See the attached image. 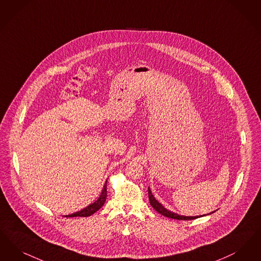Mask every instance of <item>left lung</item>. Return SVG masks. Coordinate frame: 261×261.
<instances>
[{
	"label": "left lung",
	"mask_w": 261,
	"mask_h": 261,
	"mask_svg": "<svg viewBox=\"0 0 261 261\" xmlns=\"http://www.w3.org/2000/svg\"><path fill=\"white\" fill-rule=\"evenodd\" d=\"M148 195H149V201H150V204L154 207V210H155V211H157V212H158L159 214H161L162 216H166V217H170V218H172V219H177V220H192V219H196V218H199V217L204 216H179V215H177L176 213H173V212H170L169 210H167L163 204L159 203V202L155 199V197L153 196V194L151 192V190H150V188H149V187H148ZM215 212H216V211H215ZM215 212H213V213H211V214H214ZM211 214H208V215H211Z\"/></svg>",
	"instance_id": "1"
}]
</instances>
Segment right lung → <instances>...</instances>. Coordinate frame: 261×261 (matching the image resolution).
Returning a JSON list of instances; mask_svg holds the SVG:
<instances>
[{
	"instance_id": "add662e5",
	"label": "right lung",
	"mask_w": 261,
	"mask_h": 261,
	"mask_svg": "<svg viewBox=\"0 0 261 261\" xmlns=\"http://www.w3.org/2000/svg\"><path fill=\"white\" fill-rule=\"evenodd\" d=\"M107 180L105 182L104 186H103V189H102L101 193H100V196L98 197V199L93 202L92 204H89L88 206H86L85 208L81 210L79 212H76L74 214H71L68 216H63L65 217H76V216H82V217H87V216H91L96 213L100 207H101L103 204H105V201H106V197H107Z\"/></svg>"
}]
</instances>
